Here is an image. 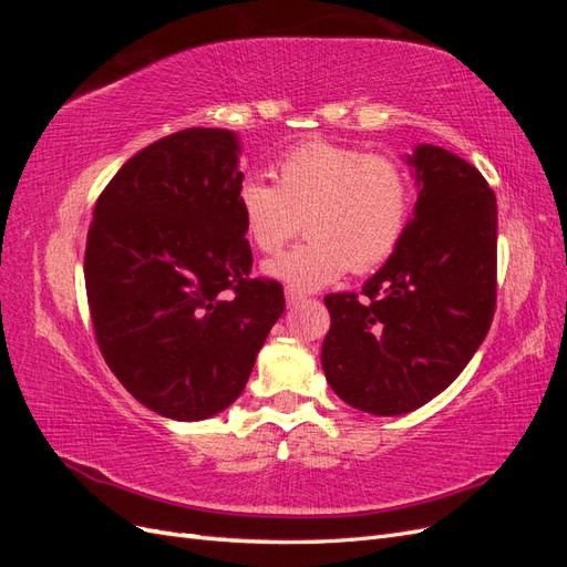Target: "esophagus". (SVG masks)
Wrapping results in <instances>:
<instances>
[{
  "mask_svg": "<svg viewBox=\"0 0 567 567\" xmlns=\"http://www.w3.org/2000/svg\"><path fill=\"white\" fill-rule=\"evenodd\" d=\"M307 296L300 293V290H293V288H286V302L288 307H298L300 302H305Z\"/></svg>",
  "mask_w": 567,
  "mask_h": 567,
  "instance_id": "esophagus-1",
  "label": "esophagus"
}]
</instances>
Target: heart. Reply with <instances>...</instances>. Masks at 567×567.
Returning a JSON list of instances; mask_svg holds the SVG:
<instances>
[{
  "instance_id": "heart-1",
  "label": "heart",
  "mask_w": 567,
  "mask_h": 567,
  "mask_svg": "<svg viewBox=\"0 0 567 567\" xmlns=\"http://www.w3.org/2000/svg\"><path fill=\"white\" fill-rule=\"evenodd\" d=\"M274 169L277 184L246 175L236 188L248 238L271 255L298 234L302 217L310 238L265 262L271 279L307 293L350 267L383 265L402 244L414 186L398 158L315 136L288 146Z\"/></svg>"
}]
</instances>
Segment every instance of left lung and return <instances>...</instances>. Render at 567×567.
<instances>
[{"label": "left lung", "mask_w": 567, "mask_h": 567, "mask_svg": "<svg viewBox=\"0 0 567 567\" xmlns=\"http://www.w3.org/2000/svg\"><path fill=\"white\" fill-rule=\"evenodd\" d=\"M419 200L402 244L362 293L323 302L331 329L321 367L342 402L398 416L454 383L485 340L496 307V196L485 177L421 144Z\"/></svg>", "instance_id": "8db88e82"}]
</instances>
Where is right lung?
<instances>
[{"label": "right lung", "mask_w": 567, "mask_h": 567, "mask_svg": "<svg viewBox=\"0 0 567 567\" xmlns=\"http://www.w3.org/2000/svg\"><path fill=\"white\" fill-rule=\"evenodd\" d=\"M241 179L234 132L188 127L132 156L94 205L84 286L96 346L165 419L227 409L286 310L279 281L250 277Z\"/></svg>", "instance_id": "1"}]
</instances>
